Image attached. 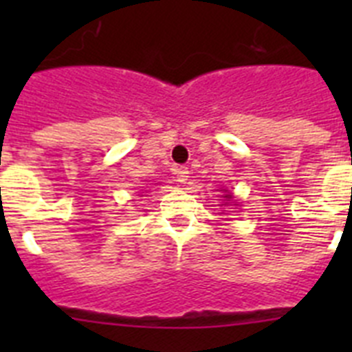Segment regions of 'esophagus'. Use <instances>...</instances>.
<instances>
[{"mask_svg":"<svg viewBox=\"0 0 352 352\" xmlns=\"http://www.w3.org/2000/svg\"><path fill=\"white\" fill-rule=\"evenodd\" d=\"M188 169H186V167H178V169H176V178H178V182L179 183H183V185H185L186 182H188V178H190V176H188Z\"/></svg>","mask_w":352,"mask_h":352,"instance_id":"34e87169","label":"esophagus"}]
</instances>
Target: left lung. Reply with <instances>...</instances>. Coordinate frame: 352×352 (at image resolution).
<instances>
[{"label": "left lung", "mask_w": 352, "mask_h": 352, "mask_svg": "<svg viewBox=\"0 0 352 352\" xmlns=\"http://www.w3.org/2000/svg\"><path fill=\"white\" fill-rule=\"evenodd\" d=\"M223 197H226V199H227V201H229V199H232V194H229V192H227V194H226V195H223Z\"/></svg>", "instance_id": "obj_1"}]
</instances>
